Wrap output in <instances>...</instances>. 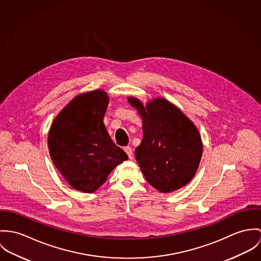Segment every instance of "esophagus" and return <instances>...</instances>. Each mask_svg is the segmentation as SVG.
<instances>
[{
    "label": "esophagus",
    "instance_id": "34e87169",
    "mask_svg": "<svg viewBox=\"0 0 261 261\" xmlns=\"http://www.w3.org/2000/svg\"><path fill=\"white\" fill-rule=\"evenodd\" d=\"M124 151L126 152V154L128 155V157H129L130 159H132V157H133V151H132V148H131L130 146H126V147H124Z\"/></svg>",
    "mask_w": 261,
    "mask_h": 261
}]
</instances>
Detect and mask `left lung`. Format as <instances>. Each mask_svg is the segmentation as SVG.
I'll use <instances>...</instances> for the list:
<instances>
[{
	"label": "left lung",
	"instance_id": "8db88e82",
	"mask_svg": "<svg viewBox=\"0 0 261 261\" xmlns=\"http://www.w3.org/2000/svg\"><path fill=\"white\" fill-rule=\"evenodd\" d=\"M128 100L143 120V139L135 157L147 182L162 193L185 186L202 156L197 128L165 99H155L146 108L136 98Z\"/></svg>",
	"mask_w": 261,
	"mask_h": 261
}]
</instances>
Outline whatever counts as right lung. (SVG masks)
Here are the masks:
<instances>
[{
	"label": "right lung",
	"instance_id": "obj_1",
	"mask_svg": "<svg viewBox=\"0 0 261 261\" xmlns=\"http://www.w3.org/2000/svg\"><path fill=\"white\" fill-rule=\"evenodd\" d=\"M105 92L75 97L56 117L48 135L51 159L72 188L92 193L111 171L128 159L103 123L108 106Z\"/></svg>",
	"mask_w": 261,
	"mask_h": 261
}]
</instances>
